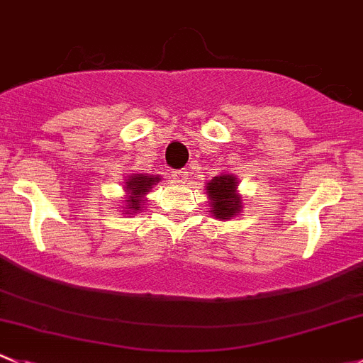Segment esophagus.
<instances>
[{
	"instance_id": "obj_1",
	"label": "esophagus",
	"mask_w": 363,
	"mask_h": 363,
	"mask_svg": "<svg viewBox=\"0 0 363 363\" xmlns=\"http://www.w3.org/2000/svg\"><path fill=\"white\" fill-rule=\"evenodd\" d=\"M186 179H188V172H184V170L172 172V181L177 182V184H184Z\"/></svg>"
}]
</instances>
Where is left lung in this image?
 Masks as SVG:
<instances>
[{
    "mask_svg": "<svg viewBox=\"0 0 363 363\" xmlns=\"http://www.w3.org/2000/svg\"><path fill=\"white\" fill-rule=\"evenodd\" d=\"M209 213L216 220H230L242 211V199L238 193V177L234 174L216 175L206 184Z\"/></svg>",
    "mask_w": 363,
    "mask_h": 363,
    "instance_id": "obj_1",
    "label": "left lung"
}]
</instances>
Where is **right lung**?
Instances as JSON below:
<instances>
[{"mask_svg": "<svg viewBox=\"0 0 363 363\" xmlns=\"http://www.w3.org/2000/svg\"><path fill=\"white\" fill-rule=\"evenodd\" d=\"M161 179L160 175H149V174H131L125 179V200L124 206L121 207L124 213L122 214H136L138 211L143 209L145 206V195L152 189L154 184H157Z\"/></svg>", "mask_w": 363, "mask_h": 363, "instance_id": "add662e5", "label": "right lung"}]
</instances>
